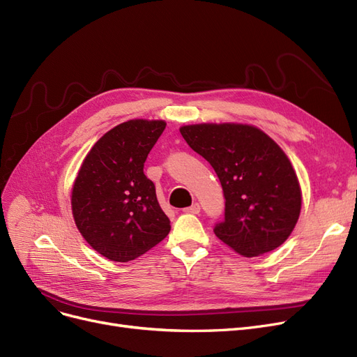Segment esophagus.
I'll return each mask as SVG.
<instances>
[{
    "label": "esophagus",
    "instance_id": "obj_1",
    "mask_svg": "<svg viewBox=\"0 0 357 357\" xmlns=\"http://www.w3.org/2000/svg\"><path fill=\"white\" fill-rule=\"evenodd\" d=\"M183 212H185V213H192V215L200 213V204L199 203H192L190 207L183 208Z\"/></svg>",
    "mask_w": 357,
    "mask_h": 357
}]
</instances>
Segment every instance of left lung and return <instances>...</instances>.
<instances>
[{
    "label": "left lung",
    "mask_w": 357,
    "mask_h": 357,
    "mask_svg": "<svg viewBox=\"0 0 357 357\" xmlns=\"http://www.w3.org/2000/svg\"><path fill=\"white\" fill-rule=\"evenodd\" d=\"M190 147L212 165L225 195L220 241L244 257L278 248L291 235L301 190L287 154L265 132L243 123L181 126Z\"/></svg>",
    "instance_id": "8db88e82"
}]
</instances>
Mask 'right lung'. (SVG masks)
<instances>
[{"instance_id": "1", "label": "right lung", "mask_w": 357, "mask_h": 357, "mask_svg": "<svg viewBox=\"0 0 357 357\" xmlns=\"http://www.w3.org/2000/svg\"><path fill=\"white\" fill-rule=\"evenodd\" d=\"M165 121L134 119L110 129L89 150L72 188L79 232L101 256L129 261L147 253L170 231L144 163Z\"/></svg>"}]
</instances>
